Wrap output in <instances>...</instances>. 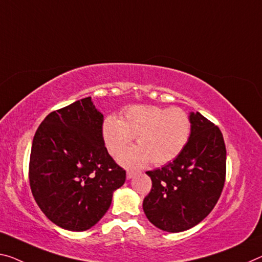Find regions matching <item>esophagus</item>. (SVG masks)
<instances>
[{
    "label": "esophagus",
    "instance_id": "esophagus-1",
    "mask_svg": "<svg viewBox=\"0 0 262 262\" xmlns=\"http://www.w3.org/2000/svg\"><path fill=\"white\" fill-rule=\"evenodd\" d=\"M136 173H138L136 171H133V170H128V171H127V178H128V180H130V178L134 177Z\"/></svg>",
    "mask_w": 262,
    "mask_h": 262
}]
</instances>
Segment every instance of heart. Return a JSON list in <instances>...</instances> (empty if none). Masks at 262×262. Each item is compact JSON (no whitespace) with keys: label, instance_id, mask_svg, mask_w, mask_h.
<instances>
[{"label":"heart","instance_id":"obj_1","mask_svg":"<svg viewBox=\"0 0 262 262\" xmlns=\"http://www.w3.org/2000/svg\"><path fill=\"white\" fill-rule=\"evenodd\" d=\"M190 130L189 115L183 110L134 105L124 110L120 119L107 116L102 138L111 155L118 156L136 136L139 146L124 150L119 162L138 168L150 160L155 165L175 160L188 143Z\"/></svg>","mask_w":262,"mask_h":262}]
</instances>
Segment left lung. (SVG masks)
<instances>
[{
	"instance_id": "8db88e82",
	"label": "left lung",
	"mask_w": 262,
	"mask_h": 262,
	"mask_svg": "<svg viewBox=\"0 0 262 262\" xmlns=\"http://www.w3.org/2000/svg\"><path fill=\"white\" fill-rule=\"evenodd\" d=\"M188 143L175 160L147 171L151 190L143 211L152 225L182 232L201 223L217 204L226 178V148L223 134L201 113L190 114Z\"/></svg>"
}]
</instances>
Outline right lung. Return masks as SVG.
<instances>
[{
  "label": "right lung",
  "mask_w": 262,
  "mask_h": 262,
  "mask_svg": "<svg viewBox=\"0 0 262 262\" xmlns=\"http://www.w3.org/2000/svg\"><path fill=\"white\" fill-rule=\"evenodd\" d=\"M103 115L91 98L53 111L32 141L29 183L37 205L57 226L85 231L110 209L126 170L107 151Z\"/></svg>",
  "instance_id": "obj_1"
}]
</instances>
